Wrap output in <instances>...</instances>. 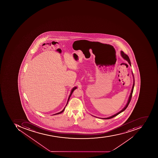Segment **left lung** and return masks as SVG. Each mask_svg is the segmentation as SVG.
<instances>
[{"label":"left lung","mask_w":158,"mask_h":158,"mask_svg":"<svg viewBox=\"0 0 158 158\" xmlns=\"http://www.w3.org/2000/svg\"><path fill=\"white\" fill-rule=\"evenodd\" d=\"M121 55L122 57H123L124 59L126 60L129 63V64H130L131 66V61H130V58H129V56H128V55H126V54H125L124 52L123 51H121ZM132 75L133 76V79H134V82H133V86H132V90H131V94H130V97L129 98V100H128V103L127 104V105H126V106L124 108L122 109L121 111H120L118 113L116 114H114V115H113V116H110L109 118H104V119H110L112 118H114V116H116V115H118V114H119L120 113H121L122 112L124 111L128 107V105H129V103H130V102L131 101V98H132V93H133V89H134V75H133V73H132Z\"/></svg>","instance_id":"1"}]
</instances>
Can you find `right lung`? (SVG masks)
Instances as JSON below:
<instances>
[{
    "instance_id": "right-lung-1",
    "label": "right lung",
    "mask_w": 158,
    "mask_h": 158,
    "mask_svg": "<svg viewBox=\"0 0 158 158\" xmlns=\"http://www.w3.org/2000/svg\"><path fill=\"white\" fill-rule=\"evenodd\" d=\"M77 89V87H74L73 89H72V91H71V94H70V95H69V97L68 100V102L67 103V104H66V106H67V105L68 103L69 100V98H70V97H71V95H72V93H73V92L74 91V90L76 89ZM65 106V107H66ZM65 107L64 108V109L62 110V111H61L60 112V113H58L56 114H54V115H56V114H60L62 113L63 111H64V110H65Z\"/></svg>"
}]
</instances>
